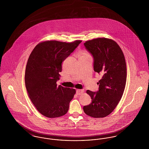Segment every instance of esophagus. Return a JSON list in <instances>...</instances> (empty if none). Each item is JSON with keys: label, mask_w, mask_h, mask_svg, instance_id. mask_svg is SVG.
Wrapping results in <instances>:
<instances>
[{"label": "esophagus", "mask_w": 149, "mask_h": 149, "mask_svg": "<svg viewBox=\"0 0 149 149\" xmlns=\"http://www.w3.org/2000/svg\"><path fill=\"white\" fill-rule=\"evenodd\" d=\"M84 93V91L83 90H81V89H77L76 91V93L77 94L79 95H81L83 93Z\"/></svg>", "instance_id": "34e87169"}]
</instances>
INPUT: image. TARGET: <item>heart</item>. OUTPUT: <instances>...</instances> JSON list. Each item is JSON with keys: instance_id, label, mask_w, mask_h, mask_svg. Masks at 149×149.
Masks as SVG:
<instances>
[{"instance_id": "heart-1", "label": "heart", "mask_w": 149, "mask_h": 149, "mask_svg": "<svg viewBox=\"0 0 149 149\" xmlns=\"http://www.w3.org/2000/svg\"><path fill=\"white\" fill-rule=\"evenodd\" d=\"M78 55L80 57H85L90 56L89 54L85 51H80L79 52L78 54Z\"/></svg>"}]
</instances>
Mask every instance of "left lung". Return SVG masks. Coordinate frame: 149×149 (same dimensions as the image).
Returning <instances> with one entry per match:
<instances>
[{
    "label": "left lung",
    "mask_w": 149,
    "mask_h": 149,
    "mask_svg": "<svg viewBox=\"0 0 149 149\" xmlns=\"http://www.w3.org/2000/svg\"><path fill=\"white\" fill-rule=\"evenodd\" d=\"M84 45L94 58V70L101 74L97 92L86 91L92 103L83 107L85 114L94 118L105 117L112 112L122 97L126 83V64L123 53L114 41L98 38Z\"/></svg>",
    "instance_id": "1"
}]
</instances>
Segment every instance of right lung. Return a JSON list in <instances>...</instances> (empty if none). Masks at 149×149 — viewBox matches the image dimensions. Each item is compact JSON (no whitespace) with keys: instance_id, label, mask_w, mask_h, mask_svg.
I'll return each mask as SVG.
<instances>
[{"instance_id":"add662e5","label":"right lung","mask_w":149,"mask_h":149,"mask_svg":"<svg viewBox=\"0 0 149 149\" xmlns=\"http://www.w3.org/2000/svg\"><path fill=\"white\" fill-rule=\"evenodd\" d=\"M81 40L71 43L48 41L38 43L29 57L25 85L29 97L37 111L45 117L56 118L67 113L76 91L57 86L62 63Z\"/></svg>"}]
</instances>
